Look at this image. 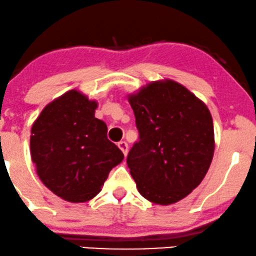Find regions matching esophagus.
<instances>
[{
	"label": "esophagus",
	"mask_w": 256,
	"mask_h": 256,
	"mask_svg": "<svg viewBox=\"0 0 256 256\" xmlns=\"http://www.w3.org/2000/svg\"><path fill=\"white\" fill-rule=\"evenodd\" d=\"M118 148H120V150L122 151V154H124V156H126L128 154V145L126 142H119L118 143Z\"/></svg>",
	"instance_id": "34e87169"
}]
</instances>
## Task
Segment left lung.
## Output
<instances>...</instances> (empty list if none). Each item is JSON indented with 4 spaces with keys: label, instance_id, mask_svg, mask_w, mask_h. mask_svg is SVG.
<instances>
[{
    "label": "left lung",
    "instance_id": "obj_1",
    "mask_svg": "<svg viewBox=\"0 0 256 256\" xmlns=\"http://www.w3.org/2000/svg\"><path fill=\"white\" fill-rule=\"evenodd\" d=\"M139 142L128 166L139 194L154 204L169 206L200 186L215 150L209 108L186 87L158 80L128 96Z\"/></svg>",
    "mask_w": 256,
    "mask_h": 256
}]
</instances>
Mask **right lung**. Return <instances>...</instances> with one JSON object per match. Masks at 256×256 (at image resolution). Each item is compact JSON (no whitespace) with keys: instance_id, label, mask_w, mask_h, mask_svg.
Segmentation results:
<instances>
[{"instance_id":"add662e5","label":"right lung","mask_w":256,"mask_h":256,"mask_svg":"<svg viewBox=\"0 0 256 256\" xmlns=\"http://www.w3.org/2000/svg\"><path fill=\"white\" fill-rule=\"evenodd\" d=\"M96 100L70 90L44 106L30 130V154L41 182L56 196L82 203L98 195L124 160L94 117Z\"/></svg>"}]
</instances>
